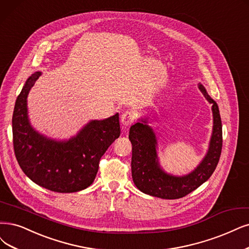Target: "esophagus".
Masks as SVG:
<instances>
[{
	"mask_svg": "<svg viewBox=\"0 0 249 249\" xmlns=\"http://www.w3.org/2000/svg\"><path fill=\"white\" fill-rule=\"evenodd\" d=\"M133 122V115L130 112H125L121 116V123L123 126L127 127Z\"/></svg>",
	"mask_w": 249,
	"mask_h": 249,
	"instance_id": "1",
	"label": "esophagus"
}]
</instances>
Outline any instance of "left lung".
<instances>
[{"instance_id": "left-lung-1", "label": "left lung", "mask_w": 249, "mask_h": 249, "mask_svg": "<svg viewBox=\"0 0 249 249\" xmlns=\"http://www.w3.org/2000/svg\"><path fill=\"white\" fill-rule=\"evenodd\" d=\"M198 88L211 105L213 125L206 155L198 166L185 176H173L165 171L159 162L158 141L148 118H141L130 127L129 141L132 143L131 172L136 188L146 195L161 199H178L204 183L216 168L223 146L222 120L218 106L205 87Z\"/></svg>"}]
</instances>
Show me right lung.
<instances>
[{"mask_svg":"<svg viewBox=\"0 0 249 249\" xmlns=\"http://www.w3.org/2000/svg\"><path fill=\"white\" fill-rule=\"evenodd\" d=\"M42 71L26 80L18 95L12 117L14 152L25 176L36 185L57 193H73L94 181L98 163L120 136L119 114L91 120L69 140L57 141L32 126L27 96Z\"/></svg>","mask_w":249,"mask_h":249,"instance_id":"right-lung-1","label":"right lung"}]
</instances>
